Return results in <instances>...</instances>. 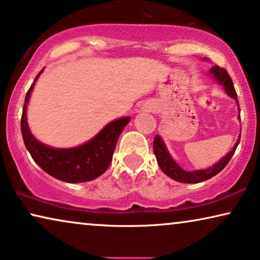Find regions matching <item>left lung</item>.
Wrapping results in <instances>:
<instances>
[{
    "instance_id": "8db88e82",
    "label": "left lung",
    "mask_w": 260,
    "mask_h": 260,
    "mask_svg": "<svg viewBox=\"0 0 260 260\" xmlns=\"http://www.w3.org/2000/svg\"><path fill=\"white\" fill-rule=\"evenodd\" d=\"M209 71H211L212 76L214 77L216 80H218V83L222 85L223 88H225V91L227 92V94L237 101L236 88H234L232 79H231L230 74L227 73V71L225 69H221V67H219V66H213ZM237 104L239 105L238 101H237ZM239 113H240V109H239ZM239 142H240V136H239V138H238L237 143L233 147L232 150H231L229 154L225 156V157H222L221 159H220L218 163H215L214 166L211 167V168L202 169V170H195V172H186V170H183L182 168H181V167L172 158V156L169 155V152L166 148V144L163 143V141L161 140V137L159 136H155L154 152H155L156 159H157L159 168L162 169V172L165 173L166 175L172 177L173 180L177 181V182L199 183V182H202V181L209 180L211 177L215 176L216 174H219L223 168H225L227 163L230 162V159L232 158V156L234 155V151H236Z\"/></svg>"
}]
</instances>
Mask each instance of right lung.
<instances>
[{"label":"right lung","instance_id":"obj_1","mask_svg":"<svg viewBox=\"0 0 260 260\" xmlns=\"http://www.w3.org/2000/svg\"><path fill=\"white\" fill-rule=\"evenodd\" d=\"M41 72L42 71L39 72L27 92L21 117V131L27 150L35 163L46 173L63 182L78 183L97 179L109 168L117 141L124 127L130 122V117L109 123L97 136L77 148L55 149L40 143L30 133L26 111L34 84Z\"/></svg>","mask_w":260,"mask_h":260}]
</instances>
